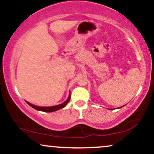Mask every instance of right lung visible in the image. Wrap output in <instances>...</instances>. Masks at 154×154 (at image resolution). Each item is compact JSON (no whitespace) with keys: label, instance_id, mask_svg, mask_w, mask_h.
<instances>
[{"label":"right lung","instance_id":"1","mask_svg":"<svg viewBox=\"0 0 154 154\" xmlns=\"http://www.w3.org/2000/svg\"><path fill=\"white\" fill-rule=\"evenodd\" d=\"M70 98H71V95L69 94V95L68 99H67V100H66V101L64 102V103L60 104V105L54 106H49V107H40V106H35V105H33V104H31L30 103H29V102H27V101H26V103H27L28 105H29L31 107H32L33 109H36V110L42 111H44V112H52V111H57V110H59V109H62V108L64 107L65 106H66V104L68 103V102L69 101Z\"/></svg>","mask_w":154,"mask_h":154}]
</instances>
